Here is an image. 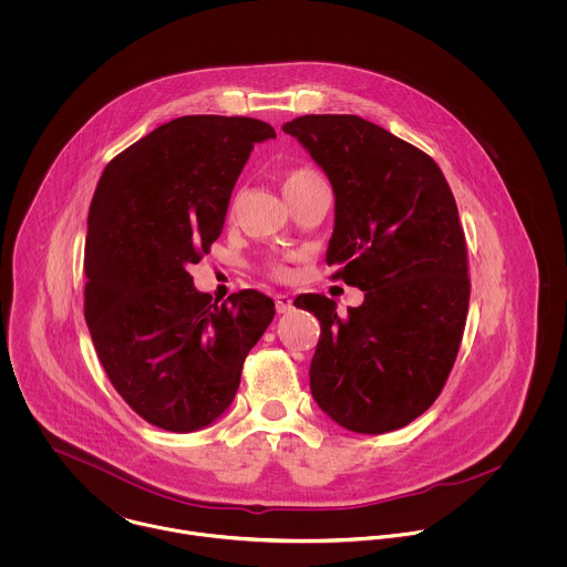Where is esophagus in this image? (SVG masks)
<instances>
[{"label": "esophagus", "instance_id": "obj_1", "mask_svg": "<svg viewBox=\"0 0 567 567\" xmlns=\"http://www.w3.org/2000/svg\"><path fill=\"white\" fill-rule=\"evenodd\" d=\"M275 303H277V312L279 315H286V312H290L295 306H292V299L288 297V295H277L275 297Z\"/></svg>", "mask_w": 567, "mask_h": 567}]
</instances>
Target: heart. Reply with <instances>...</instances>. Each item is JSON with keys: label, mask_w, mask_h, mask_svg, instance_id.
<instances>
[{"label": "heart", "mask_w": 567, "mask_h": 567, "mask_svg": "<svg viewBox=\"0 0 567 567\" xmlns=\"http://www.w3.org/2000/svg\"><path fill=\"white\" fill-rule=\"evenodd\" d=\"M317 176H319V174H317L315 169H310V167H297V169H290V172L286 174L284 189H290V187L301 185V183H306V181H312V178H317ZM272 272H275V275H284V268H281V266H272Z\"/></svg>", "instance_id": "b5f03b06"}]
</instances>
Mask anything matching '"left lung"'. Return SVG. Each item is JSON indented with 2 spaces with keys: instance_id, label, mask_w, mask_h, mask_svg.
<instances>
[{
  "instance_id": "left-lung-1",
  "label": "left lung",
  "mask_w": 567,
  "mask_h": 567,
  "mask_svg": "<svg viewBox=\"0 0 567 567\" xmlns=\"http://www.w3.org/2000/svg\"><path fill=\"white\" fill-rule=\"evenodd\" d=\"M284 133L333 189L331 277L364 292L344 317L324 295L295 299L321 321L312 398L351 432L404 427L443 391L467 321V244L454 194L432 157L358 115H303Z\"/></svg>"
}]
</instances>
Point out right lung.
<instances>
[{"label": "right lung", "mask_w": 567, "mask_h": 567, "mask_svg": "<svg viewBox=\"0 0 567 567\" xmlns=\"http://www.w3.org/2000/svg\"><path fill=\"white\" fill-rule=\"evenodd\" d=\"M272 137L261 120L185 115L128 146L97 181L84 319L115 391L167 432L225 414L248 351L275 317L270 297L243 290L218 303L187 272L223 234L252 146Z\"/></svg>", "instance_id": "right-lung-1"}]
</instances>
